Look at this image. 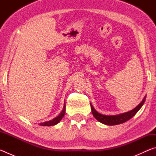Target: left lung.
Instances as JSON below:
<instances>
[{"label":"left lung","mask_w":156,"mask_h":156,"mask_svg":"<svg viewBox=\"0 0 156 156\" xmlns=\"http://www.w3.org/2000/svg\"><path fill=\"white\" fill-rule=\"evenodd\" d=\"M145 97L144 98L143 100H142L140 103L136 108H134L133 110L126 113H122V114L116 115H106L100 114V113H98L94 109V107L92 106L91 105V108L92 113H93L94 118H96L97 120H98L99 122L107 125H119V124H122L123 122H125L126 121L129 120V119H131L132 117H133V116L136 114V113L138 112L140 109L142 107V105H143Z\"/></svg>","instance_id":"8db88e82"}]
</instances>
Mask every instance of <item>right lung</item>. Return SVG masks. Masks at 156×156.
<instances>
[{"label":"right lung","instance_id":"add662e5","mask_svg":"<svg viewBox=\"0 0 156 156\" xmlns=\"http://www.w3.org/2000/svg\"><path fill=\"white\" fill-rule=\"evenodd\" d=\"M65 105H64V107H63V109L62 111V112L60 113V115L58 116H57L56 118H54V119L48 121V122H43V123H41L40 125L41 126H53V125H56V124L58 123L60 120H61L62 118H63V116L65 115Z\"/></svg>","mask_w":156,"mask_h":156}]
</instances>
